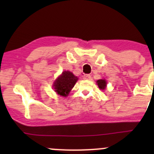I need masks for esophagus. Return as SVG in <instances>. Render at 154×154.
I'll use <instances>...</instances> for the list:
<instances>
[{
    "label": "esophagus",
    "instance_id": "obj_1",
    "mask_svg": "<svg viewBox=\"0 0 154 154\" xmlns=\"http://www.w3.org/2000/svg\"><path fill=\"white\" fill-rule=\"evenodd\" d=\"M83 78L84 79V80H90V79H91V76H90L89 74H84L83 77Z\"/></svg>",
    "mask_w": 154,
    "mask_h": 154
}]
</instances>
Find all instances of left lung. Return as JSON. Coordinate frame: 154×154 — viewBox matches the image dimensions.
<instances>
[{
    "instance_id": "1",
    "label": "left lung",
    "mask_w": 154,
    "mask_h": 154,
    "mask_svg": "<svg viewBox=\"0 0 154 154\" xmlns=\"http://www.w3.org/2000/svg\"><path fill=\"white\" fill-rule=\"evenodd\" d=\"M97 86H98L100 89L103 90L106 88V80H98L97 81Z\"/></svg>"
}]
</instances>
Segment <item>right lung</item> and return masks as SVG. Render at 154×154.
<instances>
[{"label": "right lung", "instance_id": "1", "mask_svg": "<svg viewBox=\"0 0 154 154\" xmlns=\"http://www.w3.org/2000/svg\"><path fill=\"white\" fill-rule=\"evenodd\" d=\"M77 80H78V77L74 76L72 72L65 71L54 81L53 87L59 95L66 97L74 86Z\"/></svg>", "mask_w": 154, "mask_h": 154}]
</instances>
